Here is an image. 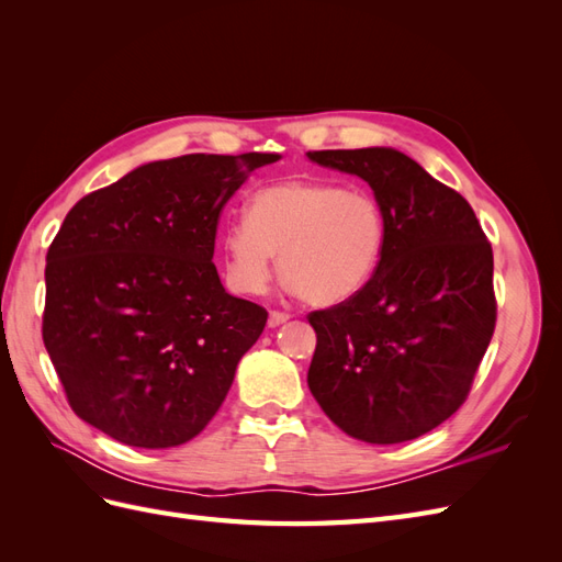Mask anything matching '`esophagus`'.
Instances as JSON below:
<instances>
[{"label": "esophagus", "instance_id": "esophagus-1", "mask_svg": "<svg viewBox=\"0 0 562 562\" xmlns=\"http://www.w3.org/2000/svg\"><path fill=\"white\" fill-rule=\"evenodd\" d=\"M288 318H291V314H285V312H279V310H274V312H269V326H271V328H277V326H281V323H285Z\"/></svg>", "mask_w": 562, "mask_h": 562}]
</instances>
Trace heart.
<instances>
[{
	"label": "heart",
	"instance_id": "obj_1",
	"mask_svg": "<svg viewBox=\"0 0 562 562\" xmlns=\"http://www.w3.org/2000/svg\"><path fill=\"white\" fill-rule=\"evenodd\" d=\"M386 234V211L372 192L337 180H283L252 192L246 217L223 229L220 246L239 293H262L281 252L288 288L316 307H333L375 277Z\"/></svg>",
	"mask_w": 562,
	"mask_h": 562
}]
</instances>
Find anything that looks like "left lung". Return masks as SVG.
Wrapping results in <instances>:
<instances>
[{"mask_svg":"<svg viewBox=\"0 0 562 562\" xmlns=\"http://www.w3.org/2000/svg\"><path fill=\"white\" fill-rule=\"evenodd\" d=\"M307 155L363 178L389 220L370 283L307 316L316 330L310 391L353 438L413 440L462 407L495 333L492 246L469 201L403 151Z\"/></svg>","mask_w":562,"mask_h":562,"instance_id":"obj_1","label":"left lung"}]
</instances>
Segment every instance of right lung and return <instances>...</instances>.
<instances>
[{
  "mask_svg": "<svg viewBox=\"0 0 562 562\" xmlns=\"http://www.w3.org/2000/svg\"><path fill=\"white\" fill-rule=\"evenodd\" d=\"M271 151L184 155L79 199L46 252L44 347L77 417L133 448L213 419L267 310L213 265L225 203Z\"/></svg>",
  "mask_w": 562,
  "mask_h": 562,
  "instance_id": "obj_1",
  "label": "right lung"
}]
</instances>
